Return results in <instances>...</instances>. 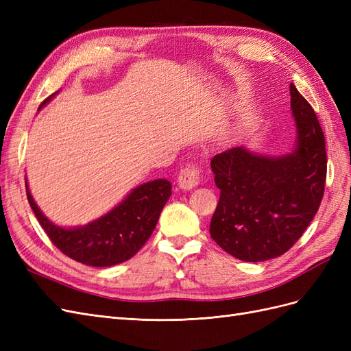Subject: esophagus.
<instances>
[{
  "label": "esophagus",
  "instance_id": "obj_1",
  "mask_svg": "<svg viewBox=\"0 0 351 351\" xmlns=\"http://www.w3.org/2000/svg\"><path fill=\"white\" fill-rule=\"evenodd\" d=\"M177 182H178V186L184 190L196 187L200 182V167L197 164H192L183 169H180Z\"/></svg>",
  "mask_w": 351,
  "mask_h": 351
}]
</instances>
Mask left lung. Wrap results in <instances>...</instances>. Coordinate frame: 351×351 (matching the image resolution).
Wrapping results in <instances>:
<instances>
[{"label":"left lung","instance_id":"obj_1","mask_svg":"<svg viewBox=\"0 0 351 351\" xmlns=\"http://www.w3.org/2000/svg\"><path fill=\"white\" fill-rule=\"evenodd\" d=\"M291 110L295 149L284 156L256 155L236 146L210 159L221 190L210 237L231 256L262 262L281 256L302 237L325 192V137L317 117L294 84Z\"/></svg>","mask_w":351,"mask_h":351}]
</instances>
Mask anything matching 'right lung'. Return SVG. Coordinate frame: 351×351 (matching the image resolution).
<instances>
[{"instance_id":"right-lung-1","label":"right lung","mask_w":351,"mask_h":351,"mask_svg":"<svg viewBox=\"0 0 351 351\" xmlns=\"http://www.w3.org/2000/svg\"><path fill=\"white\" fill-rule=\"evenodd\" d=\"M26 195L40 227L60 252L89 267H112L134 256L151 237L159 214L171 196V183L161 178L143 183L107 215L79 228L52 224L35 204L27 186Z\"/></svg>"}]
</instances>
